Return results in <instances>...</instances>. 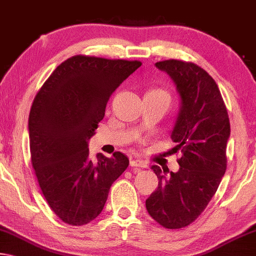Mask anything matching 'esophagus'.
I'll use <instances>...</instances> for the list:
<instances>
[{
    "mask_svg": "<svg viewBox=\"0 0 256 256\" xmlns=\"http://www.w3.org/2000/svg\"><path fill=\"white\" fill-rule=\"evenodd\" d=\"M130 166L132 167H135V168H146V164L144 162V161H140L138 159H135V160H132L130 161Z\"/></svg>",
    "mask_w": 256,
    "mask_h": 256,
    "instance_id": "34e87169",
    "label": "esophagus"
}]
</instances>
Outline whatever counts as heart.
I'll list each match as a JSON object with an SVG mask.
<instances>
[{
	"label": "heart",
	"mask_w": 256,
	"mask_h": 256,
	"mask_svg": "<svg viewBox=\"0 0 256 256\" xmlns=\"http://www.w3.org/2000/svg\"><path fill=\"white\" fill-rule=\"evenodd\" d=\"M148 94H152V95L160 96V97H164V98H167V100H169L168 92H166V90H164V89H152V90H150V92H148Z\"/></svg>",
	"instance_id": "heart-1"
}]
</instances>
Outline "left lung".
<instances>
[{
  "instance_id": "1",
  "label": "left lung",
  "mask_w": 256,
  "mask_h": 256,
  "mask_svg": "<svg viewBox=\"0 0 256 256\" xmlns=\"http://www.w3.org/2000/svg\"><path fill=\"white\" fill-rule=\"evenodd\" d=\"M175 82L182 100L172 140L180 170L167 176L151 167L159 184L145 202L148 214L167 229L190 226L205 210L226 170L230 121L214 78L194 62L168 60L156 62Z\"/></svg>"
}]
</instances>
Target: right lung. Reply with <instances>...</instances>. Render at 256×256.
Returning <instances> with one entry per match:
<instances>
[{
    "label": "right lung",
    "instance_id": "obj_1",
    "mask_svg": "<svg viewBox=\"0 0 256 256\" xmlns=\"http://www.w3.org/2000/svg\"><path fill=\"white\" fill-rule=\"evenodd\" d=\"M140 66V60L76 54L50 74L34 98L30 162L49 207L70 226L95 220L112 183L128 167L119 151L112 158L98 154L94 164L88 140L103 120L110 97Z\"/></svg>",
    "mask_w": 256,
    "mask_h": 256
}]
</instances>
